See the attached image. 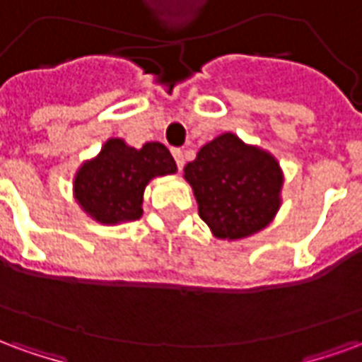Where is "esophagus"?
I'll return each instance as SVG.
<instances>
[{
  "instance_id": "34e87169",
  "label": "esophagus",
  "mask_w": 362,
  "mask_h": 362,
  "mask_svg": "<svg viewBox=\"0 0 362 362\" xmlns=\"http://www.w3.org/2000/svg\"><path fill=\"white\" fill-rule=\"evenodd\" d=\"M173 155H174V160H176V165H178V168H182V166H184V153H182L180 149H173Z\"/></svg>"
}]
</instances>
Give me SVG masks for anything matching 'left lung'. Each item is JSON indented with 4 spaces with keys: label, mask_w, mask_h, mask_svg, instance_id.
Segmentation results:
<instances>
[{
    "label": "left lung",
    "mask_w": 362,
    "mask_h": 362,
    "mask_svg": "<svg viewBox=\"0 0 362 362\" xmlns=\"http://www.w3.org/2000/svg\"><path fill=\"white\" fill-rule=\"evenodd\" d=\"M199 217L219 240H243L275 219L281 207L283 168L272 153L233 132L217 135L184 166Z\"/></svg>",
    "instance_id": "left-lung-1"
}]
</instances>
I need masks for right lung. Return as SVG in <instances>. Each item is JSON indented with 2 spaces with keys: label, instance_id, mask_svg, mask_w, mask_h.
Listing matches in <instances>:
<instances>
[{
  "label": "right lung",
  "instance_id": "add662e5",
  "mask_svg": "<svg viewBox=\"0 0 362 362\" xmlns=\"http://www.w3.org/2000/svg\"><path fill=\"white\" fill-rule=\"evenodd\" d=\"M170 151L149 141L141 149L119 137L106 139L103 149L74 174L77 205L100 225H122L143 215V192L158 176L176 174Z\"/></svg>",
  "mask_w": 362,
  "mask_h": 362
}]
</instances>
